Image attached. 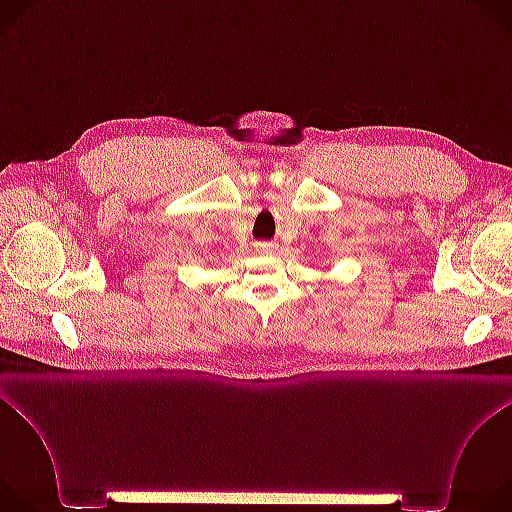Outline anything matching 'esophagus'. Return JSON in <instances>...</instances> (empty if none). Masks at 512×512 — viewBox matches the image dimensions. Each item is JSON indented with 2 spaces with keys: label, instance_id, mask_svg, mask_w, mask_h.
I'll list each match as a JSON object with an SVG mask.
<instances>
[{
  "label": "esophagus",
  "instance_id": "34e87169",
  "mask_svg": "<svg viewBox=\"0 0 512 512\" xmlns=\"http://www.w3.org/2000/svg\"><path fill=\"white\" fill-rule=\"evenodd\" d=\"M255 247H257V251H261V253H265V255H271V253L277 251V245H275V243H267V241L257 243Z\"/></svg>",
  "mask_w": 512,
  "mask_h": 512
}]
</instances>
